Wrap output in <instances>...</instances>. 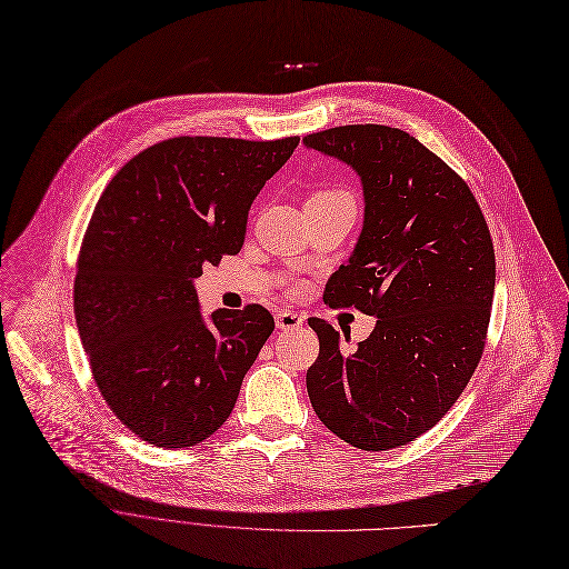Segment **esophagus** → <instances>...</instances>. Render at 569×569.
Segmentation results:
<instances>
[{
    "instance_id": "34e87169",
    "label": "esophagus",
    "mask_w": 569,
    "mask_h": 569,
    "mask_svg": "<svg viewBox=\"0 0 569 569\" xmlns=\"http://www.w3.org/2000/svg\"><path fill=\"white\" fill-rule=\"evenodd\" d=\"M276 327L282 331H293V329H301L303 327V317L296 315L291 310H280L276 315Z\"/></svg>"
}]
</instances>
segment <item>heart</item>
I'll return each instance as SVG.
<instances>
[{"label":"heart","instance_id":"heart-1","mask_svg":"<svg viewBox=\"0 0 569 569\" xmlns=\"http://www.w3.org/2000/svg\"><path fill=\"white\" fill-rule=\"evenodd\" d=\"M338 194H347L345 189H338V187H323V189H317V192L310 194V199H327V197H338Z\"/></svg>","mask_w":569,"mask_h":569}]
</instances>
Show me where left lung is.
Segmentation results:
<instances>
[{
    "label": "left lung",
    "mask_w": 569,
    "mask_h": 569,
    "mask_svg": "<svg viewBox=\"0 0 569 569\" xmlns=\"http://www.w3.org/2000/svg\"><path fill=\"white\" fill-rule=\"evenodd\" d=\"M303 143L355 169L366 199L357 248L323 303L377 317L347 351L329 321L308 319L319 338L308 396L347 445L396 449L449 412L483 355L496 289L491 231L466 180L408 131L345 124Z\"/></svg>",
    "instance_id": "left-lung-1"
}]
</instances>
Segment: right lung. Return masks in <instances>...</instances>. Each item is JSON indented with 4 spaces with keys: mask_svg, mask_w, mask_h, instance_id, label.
Masks as SVG:
<instances>
[{
    "mask_svg": "<svg viewBox=\"0 0 569 569\" xmlns=\"http://www.w3.org/2000/svg\"><path fill=\"white\" fill-rule=\"evenodd\" d=\"M299 137H178L108 182L80 246L73 312L94 382L143 442L184 449L231 415L276 321L252 303L203 321L194 278L238 254L248 212Z\"/></svg>",
    "mask_w": 569,
    "mask_h": 569,
    "instance_id": "1",
    "label": "right lung"
}]
</instances>
